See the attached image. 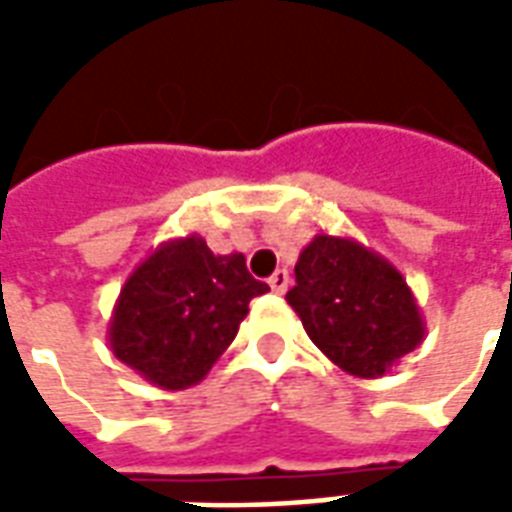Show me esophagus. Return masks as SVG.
I'll use <instances>...</instances> for the list:
<instances>
[{
  "instance_id": "34e87169",
  "label": "esophagus",
  "mask_w": 512,
  "mask_h": 512,
  "mask_svg": "<svg viewBox=\"0 0 512 512\" xmlns=\"http://www.w3.org/2000/svg\"><path fill=\"white\" fill-rule=\"evenodd\" d=\"M268 285H271V290H274V293H279V296H282V293H285L290 285V274L285 271V268H279L277 274L268 279Z\"/></svg>"
}]
</instances>
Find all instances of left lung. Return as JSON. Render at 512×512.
<instances>
[{
    "label": "left lung",
    "instance_id": "8db88e82",
    "mask_svg": "<svg viewBox=\"0 0 512 512\" xmlns=\"http://www.w3.org/2000/svg\"><path fill=\"white\" fill-rule=\"evenodd\" d=\"M288 304L343 373L381 378L425 340L406 277L354 238L315 235L301 249Z\"/></svg>",
    "mask_w": 512,
    "mask_h": 512
}]
</instances>
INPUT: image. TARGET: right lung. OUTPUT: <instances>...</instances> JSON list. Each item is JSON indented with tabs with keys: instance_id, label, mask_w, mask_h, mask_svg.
I'll use <instances>...</instances> for the list:
<instances>
[{
	"instance_id": "obj_1",
	"label": "right lung",
	"mask_w": 512,
	"mask_h": 512,
	"mask_svg": "<svg viewBox=\"0 0 512 512\" xmlns=\"http://www.w3.org/2000/svg\"><path fill=\"white\" fill-rule=\"evenodd\" d=\"M266 282L246 271V257L213 255L205 238L158 244L131 271L109 318V348L153 386L178 392L200 384L233 343Z\"/></svg>"
}]
</instances>
